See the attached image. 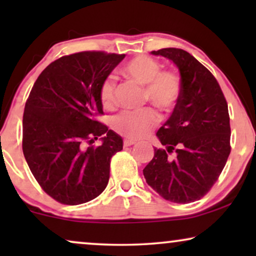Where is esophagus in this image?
<instances>
[{
    "label": "esophagus",
    "instance_id": "esophagus-1",
    "mask_svg": "<svg viewBox=\"0 0 256 256\" xmlns=\"http://www.w3.org/2000/svg\"><path fill=\"white\" fill-rule=\"evenodd\" d=\"M135 143H136L135 140H132V138H124V146H129L135 144Z\"/></svg>",
    "mask_w": 256,
    "mask_h": 256
}]
</instances>
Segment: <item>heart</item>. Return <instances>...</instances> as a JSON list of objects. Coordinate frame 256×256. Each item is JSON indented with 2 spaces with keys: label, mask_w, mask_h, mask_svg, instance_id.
<instances>
[{
  "label": "heart",
  "mask_w": 256,
  "mask_h": 256,
  "mask_svg": "<svg viewBox=\"0 0 256 256\" xmlns=\"http://www.w3.org/2000/svg\"><path fill=\"white\" fill-rule=\"evenodd\" d=\"M126 76L135 79L144 86V98L160 110H170L180 99V79L174 72H160V64L155 59L138 56L124 66ZM115 85L113 79L104 82L100 88V99L104 107L110 108L114 104ZM157 115L152 108L138 110H126L114 118L113 126L118 132L140 138L157 124Z\"/></svg>",
  "instance_id": "b5f03b06"
}]
</instances>
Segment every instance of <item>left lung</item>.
Segmentation results:
<instances>
[{"label":"left lung","instance_id":"8db88e82","mask_svg":"<svg viewBox=\"0 0 256 256\" xmlns=\"http://www.w3.org/2000/svg\"><path fill=\"white\" fill-rule=\"evenodd\" d=\"M152 54L177 66L180 94L170 118L156 132L166 149H155L143 174L162 198L188 204L208 194L228 158V107L212 73L188 52L166 48Z\"/></svg>","mask_w":256,"mask_h":256}]
</instances>
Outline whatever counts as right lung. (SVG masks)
Returning a JSON list of instances; mask_svg holds the SVG:
<instances>
[{
  "instance_id": "1",
  "label": "right lung",
  "mask_w": 256,
  "mask_h": 256,
  "mask_svg": "<svg viewBox=\"0 0 256 256\" xmlns=\"http://www.w3.org/2000/svg\"><path fill=\"white\" fill-rule=\"evenodd\" d=\"M124 57L96 51L64 56L34 84L24 107L23 154L38 184L62 204H84L107 186L110 158L124 140L94 118L104 114L101 85ZM99 137L102 144L94 148Z\"/></svg>"
}]
</instances>
